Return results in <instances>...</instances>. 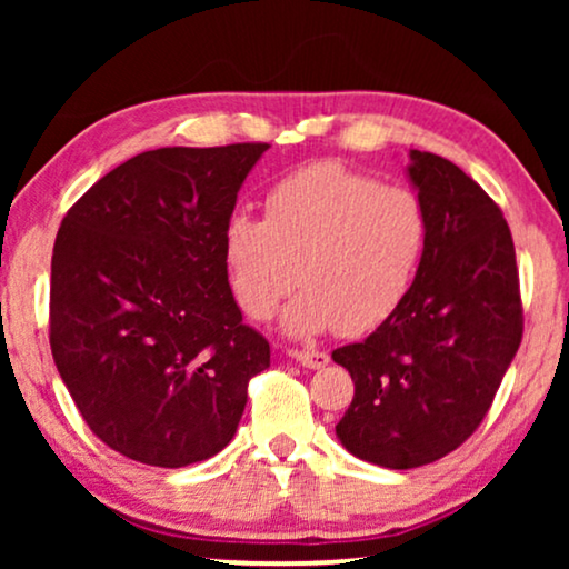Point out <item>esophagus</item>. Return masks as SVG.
<instances>
[{"mask_svg":"<svg viewBox=\"0 0 569 569\" xmlns=\"http://www.w3.org/2000/svg\"><path fill=\"white\" fill-rule=\"evenodd\" d=\"M295 360H298L302 368L321 370V368H326V365L331 362V355L329 352H321V349H300V352H295Z\"/></svg>","mask_w":569,"mask_h":569,"instance_id":"esophagus-1","label":"esophagus"}]
</instances>
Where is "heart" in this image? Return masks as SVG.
<instances>
[{
  "instance_id": "b5f03b06",
  "label": "heart",
  "mask_w": 569,
  "mask_h": 569,
  "mask_svg": "<svg viewBox=\"0 0 569 569\" xmlns=\"http://www.w3.org/2000/svg\"><path fill=\"white\" fill-rule=\"evenodd\" d=\"M430 243L417 191L323 160L279 178L263 220L236 212L222 230L232 298L253 321L274 316L295 282L287 331L360 337L403 306Z\"/></svg>"
}]
</instances>
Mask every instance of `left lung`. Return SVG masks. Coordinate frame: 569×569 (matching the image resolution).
Listing matches in <instances>:
<instances>
[{"label":"left lung","mask_w":569,"mask_h":569,"mask_svg":"<svg viewBox=\"0 0 569 569\" xmlns=\"http://www.w3.org/2000/svg\"><path fill=\"white\" fill-rule=\"evenodd\" d=\"M409 178L430 217L415 284L368 339L331 352L355 380L341 446L386 469H417L469 440L523 339L502 209L440 154L411 150Z\"/></svg>","instance_id":"1"}]
</instances>
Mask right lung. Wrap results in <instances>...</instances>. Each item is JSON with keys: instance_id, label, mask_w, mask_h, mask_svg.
Returning a JSON list of instances; mask_svg holds the SVG:
<instances>
[{"instance_id": "1", "label": "right lung", "mask_w": 569, "mask_h": 569, "mask_svg": "<svg viewBox=\"0 0 569 569\" xmlns=\"http://www.w3.org/2000/svg\"><path fill=\"white\" fill-rule=\"evenodd\" d=\"M267 142L137 154L69 209L51 256L49 341L96 438L181 469L228 446L269 341L243 323L222 230Z\"/></svg>"}]
</instances>
